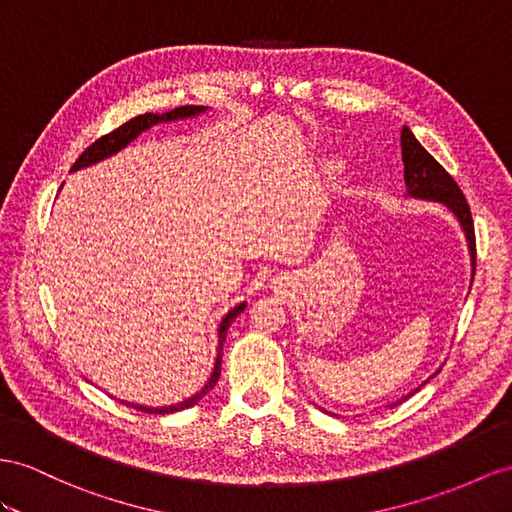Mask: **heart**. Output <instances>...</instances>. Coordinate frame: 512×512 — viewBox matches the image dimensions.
Returning <instances> with one entry per match:
<instances>
[{
	"instance_id": "1",
	"label": "heart",
	"mask_w": 512,
	"mask_h": 512,
	"mask_svg": "<svg viewBox=\"0 0 512 512\" xmlns=\"http://www.w3.org/2000/svg\"><path fill=\"white\" fill-rule=\"evenodd\" d=\"M339 168H342V164H331V173H337Z\"/></svg>"
}]
</instances>
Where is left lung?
Instances as JSON below:
<instances>
[{"label":"left lung","mask_w":512,"mask_h":512,"mask_svg":"<svg viewBox=\"0 0 512 512\" xmlns=\"http://www.w3.org/2000/svg\"><path fill=\"white\" fill-rule=\"evenodd\" d=\"M402 164H404V186L406 199H417V201H430V203H441L448 212L456 218L458 225L463 229L465 242H467V251H469V264H471V281H474V272H476V235H474V220H471V212L469 205L465 201V196L461 192V188L456 186V181L445 173V168L432 157L419 140L415 138L413 131L409 127L402 129ZM441 372V368L430 374L426 381L419 385L417 389H413L406 396L389 402L387 406L393 409V406L402 404L404 400H409L415 391L422 389L430 378H435ZM322 409V406H320ZM326 411V409H322ZM329 413V411H326ZM335 415V413H329Z\"/></svg>","instance_id":"left-lung-1"}]
</instances>
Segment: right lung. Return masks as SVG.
I'll use <instances>...</instances> for the list:
<instances>
[{"label": "right lung", "instance_id": "add662e5", "mask_svg": "<svg viewBox=\"0 0 512 512\" xmlns=\"http://www.w3.org/2000/svg\"><path fill=\"white\" fill-rule=\"evenodd\" d=\"M207 110H209L207 106H181V108H175V110H170V112H162V114H157V112L140 114V116H136V119H131V121H127L125 125H121L119 129L110 131L108 136H103V138H99V140H95L93 144H90V147L75 160V164H73V168H71V173H77V170L88 168V166H95V164H99V162H103V160H108V157H112V155H116L119 151H123L125 147H129V144L134 142V140L142 134V131H147V129H151V127H155V125H160V123H177V121L196 119V116L205 114ZM244 309H246V300H242V303L231 307V309L225 313V316H222V320H220V324H218V346H216V359H214L212 374H209L207 383H205L199 391H196L194 396H190V398H186V400H181V402H177V404H166V406H147V404L127 402V400H121V398H116V400H121V402L127 404V406H134V409H138V411L160 413V415L190 409V406H194L196 402H199L201 398H205L207 393L214 389V385H216V381H218V376H220L222 344H225V337H227V331H229L231 322H233L235 318H238Z\"/></svg>", "mask_w": 512, "mask_h": 512}]
</instances>
